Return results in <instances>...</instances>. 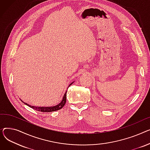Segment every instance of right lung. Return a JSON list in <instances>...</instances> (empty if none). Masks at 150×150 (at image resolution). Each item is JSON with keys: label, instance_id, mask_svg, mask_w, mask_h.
Returning a JSON list of instances; mask_svg holds the SVG:
<instances>
[{"label": "right lung", "instance_id": "right-lung-1", "mask_svg": "<svg viewBox=\"0 0 150 150\" xmlns=\"http://www.w3.org/2000/svg\"><path fill=\"white\" fill-rule=\"evenodd\" d=\"M73 82H72L71 84H70L69 85V86L71 85ZM67 90L66 91L65 93L64 94V96L63 97L62 100L60 102V103H59L58 105H56V106H54V107H37L31 106V105L27 104L26 103H24L22 100H21V101L23 103H24L25 105H28V106L30 107V108H33V110L38 111H40V112H52V111H57L59 110H60L61 108H62L65 105V104L66 103V101H67Z\"/></svg>", "mask_w": 150, "mask_h": 150}]
</instances>
